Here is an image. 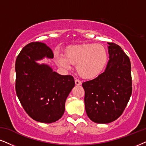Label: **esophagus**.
Wrapping results in <instances>:
<instances>
[{"mask_svg":"<svg viewBox=\"0 0 146 146\" xmlns=\"http://www.w3.org/2000/svg\"><path fill=\"white\" fill-rule=\"evenodd\" d=\"M75 84L77 85V86H79V85L82 84V82H81V81H79V79H77L75 80Z\"/></svg>","mask_w":146,"mask_h":146,"instance_id":"obj_1","label":"esophagus"}]
</instances>
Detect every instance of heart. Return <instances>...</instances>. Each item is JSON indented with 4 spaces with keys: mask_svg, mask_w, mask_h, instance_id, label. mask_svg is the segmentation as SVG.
<instances>
[{
    "mask_svg": "<svg viewBox=\"0 0 146 146\" xmlns=\"http://www.w3.org/2000/svg\"><path fill=\"white\" fill-rule=\"evenodd\" d=\"M108 61V53L100 44H86L69 48L65 52L56 55L58 65L69 69L71 64H77L76 69L81 77L91 78L100 73Z\"/></svg>",
    "mask_w": 146,
    "mask_h": 146,
    "instance_id": "heart-1",
    "label": "heart"
}]
</instances>
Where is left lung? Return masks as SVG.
<instances>
[{"instance_id": "1", "label": "left lung", "mask_w": 146, "mask_h": 146, "mask_svg": "<svg viewBox=\"0 0 146 146\" xmlns=\"http://www.w3.org/2000/svg\"><path fill=\"white\" fill-rule=\"evenodd\" d=\"M108 44L109 60L105 71L82 84L87 115L102 124L111 123L122 114L132 93L129 58L119 45Z\"/></svg>"}]
</instances>
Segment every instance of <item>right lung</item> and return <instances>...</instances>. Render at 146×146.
Segmentation results:
<instances>
[{
    "mask_svg": "<svg viewBox=\"0 0 146 146\" xmlns=\"http://www.w3.org/2000/svg\"><path fill=\"white\" fill-rule=\"evenodd\" d=\"M53 57L46 44L32 42L21 50L16 59L17 95L27 114L40 123H52L62 117L66 100L75 86L71 75H61L48 64L37 62Z\"/></svg>",
    "mask_w": 146,
    "mask_h": 146,
    "instance_id": "1",
    "label": "right lung"
}]
</instances>
